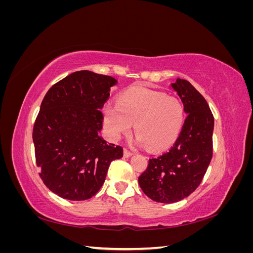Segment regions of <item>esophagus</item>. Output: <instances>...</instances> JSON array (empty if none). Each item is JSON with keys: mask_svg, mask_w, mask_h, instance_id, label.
I'll list each match as a JSON object with an SVG mask.
<instances>
[{"mask_svg": "<svg viewBox=\"0 0 253 253\" xmlns=\"http://www.w3.org/2000/svg\"><path fill=\"white\" fill-rule=\"evenodd\" d=\"M124 155H125V157H129V156L133 155V152L125 148V149H124Z\"/></svg>", "mask_w": 253, "mask_h": 253, "instance_id": "obj_1", "label": "esophagus"}]
</instances>
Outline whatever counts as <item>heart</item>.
<instances>
[{
    "label": "heart",
    "mask_w": 253,
    "mask_h": 253,
    "mask_svg": "<svg viewBox=\"0 0 253 253\" xmlns=\"http://www.w3.org/2000/svg\"><path fill=\"white\" fill-rule=\"evenodd\" d=\"M183 121L185 109L177 97L145 87L124 91L116 105L106 104L103 109V124L113 139L128 134L134 124L136 142L154 151L176 140Z\"/></svg>",
    "instance_id": "b5f03b06"
}]
</instances>
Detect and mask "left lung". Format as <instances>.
Returning <instances> with one entry per match:
<instances>
[{
	"label": "left lung",
	"mask_w": 253,
	"mask_h": 253,
	"mask_svg": "<svg viewBox=\"0 0 253 253\" xmlns=\"http://www.w3.org/2000/svg\"><path fill=\"white\" fill-rule=\"evenodd\" d=\"M172 87L188 116L173 147L149 165L138 182L143 193L157 203L172 204L201 185L213 154L214 118L206 99L189 81L177 79Z\"/></svg>",
	"instance_id": "1"
}]
</instances>
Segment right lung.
<instances>
[{"label": "right lung", "mask_w": 253, "mask_h": 253, "mask_svg": "<svg viewBox=\"0 0 253 253\" xmlns=\"http://www.w3.org/2000/svg\"><path fill=\"white\" fill-rule=\"evenodd\" d=\"M116 83L110 76L79 71L53 84L45 95L33 140L40 177L58 196L70 201L93 197L111 163L124 156L120 145L99 135L101 109Z\"/></svg>", "instance_id": "1"}]
</instances>
